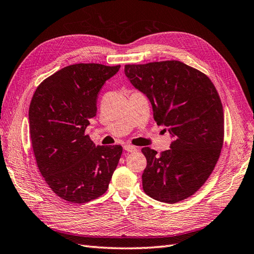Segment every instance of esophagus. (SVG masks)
I'll use <instances>...</instances> for the list:
<instances>
[{"mask_svg": "<svg viewBox=\"0 0 254 254\" xmlns=\"http://www.w3.org/2000/svg\"><path fill=\"white\" fill-rule=\"evenodd\" d=\"M124 149L128 152H133V151H136L137 148L135 147V146H132V145H125L124 146Z\"/></svg>", "mask_w": 254, "mask_h": 254, "instance_id": "esophagus-1", "label": "esophagus"}]
</instances>
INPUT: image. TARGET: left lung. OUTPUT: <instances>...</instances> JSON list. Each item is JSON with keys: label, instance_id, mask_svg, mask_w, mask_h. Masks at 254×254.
Wrapping results in <instances>:
<instances>
[{"label": "left lung", "instance_id": "8db88e82", "mask_svg": "<svg viewBox=\"0 0 254 254\" xmlns=\"http://www.w3.org/2000/svg\"><path fill=\"white\" fill-rule=\"evenodd\" d=\"M132 86L147 96L153 119L165 126L170 149L144 147L143 190L158 201L175 203L195 194L213 172L224 142V111L206 75L177 60L125 65Z\"/></svg>", "mask_w": 254, "mask_h": 254}]
</instances>
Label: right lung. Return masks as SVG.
<instances>
[{
  "instance_id": "right-lung-1",
  "label": "right lung",
  "mask_w": 254,
  "mask_h": 254,
  "mask_svg": "<svg viewBox=\"0 0 254 254\" xmlns=\"http://www.w3.org/2000/svg\"><path fill=\"white\" fill-rule=\"evenodd\" d=\"M121 65L78 64L43 80L29 105V133L38 168L60 198L84 203L108 190L121 145L96 146L84 130L97 112L98 92Z\"/></svg>"
}]
</instances>
